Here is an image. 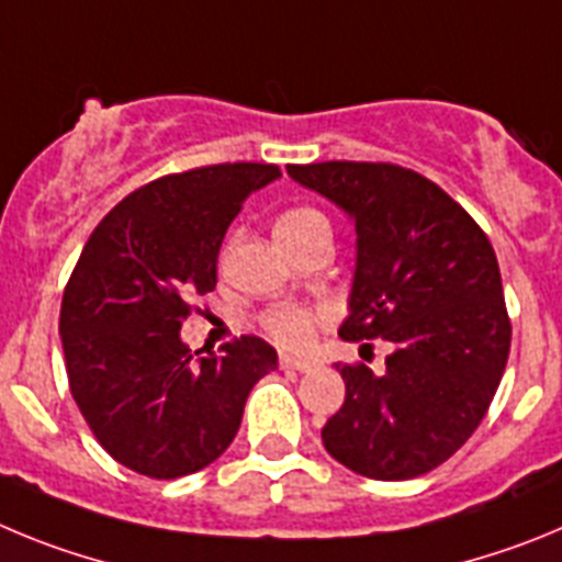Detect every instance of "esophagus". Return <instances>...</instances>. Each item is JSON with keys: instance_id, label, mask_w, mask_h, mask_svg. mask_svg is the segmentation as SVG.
Returning <instances> with one entry per match:
<instances>
[{"instance_id": "1", "label": "esophagus", "mask_w": 562, "mask_h": 562, "mask_svg": "<svg viewBox=\"0 0 562 562\" xmlns=\"http://www.w3.org/2000/svg\"><path fill=\"white\" fill-rule=\"evenodd\" d=\"M278 366H281V369L301 371V374H304V371H312V369H315V362L301 360V357H292V355H281V357H278Z\"/></svg>"}]
</instances>
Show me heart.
Masks as SVG:
<instances>
[{
    "label": "heart",
    "mask_w": 562,
    "mask_h": 562,
    "mask_svg": "<svg viewBox=\"0 0 562 562\" xmlns=\"http://www.w3.org/2000/svg\"><path fill=\"white\" fill-rule=\"evenodd\" d=\"M317 231H329V220L315 207H290L276 220V236L281 245H292L297 238H306ZM329 321L326 306H304V304H276L261 312L258 324L276 342L286 349H304L310 346L315 329Z\"/></svg>",
    "instance_id": "b5f03b06"
}]
</instances>
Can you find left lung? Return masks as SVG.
I'll list each match as a JSON object with an SVG mask.
<instances>
[{
  "mask_svg": "<svg viewBox=\"0 0 562 562\" xmlns=\"http://www.w3.org/2000/svg\"><path fill=\"white\" fill-rule=\"evenodd\" d=\"M355 220L357 270L342 340H389L385 371L342 362L331 459L376 481L430 473L464 445L504 376L513 324L479 222L428 177L394 162L286 166ZM371 346V342H366Z\"/></svg>",
  "mask_w": 562,
  "mask_h": 562,
  "instance_id": "8db88e82",
  "label": "left lung"
}]
</instances>
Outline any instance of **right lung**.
Returning <instances> with one entry per match:
<instances>
[{
  "label": "right lung",
  "instance_id": "right-lung-1",
  "mask_svg": "<svg viewBox=\"0 0 562 562\" xmlns=\"http://www.w3.org/2000/svg\"><path fill=\"white\" fill-rule=\"evenodd\" d=\"M276 177L272 162L166 173L123 196L83 245L58 317L69 394L134 473L180 479L220 459L250 389L278 366L256 335L205 357L180 340L193 297L216 286L225 231Z\"/></svg>",
  "mask_w": 562,
  "mask_h": 562
}]
</instances>
